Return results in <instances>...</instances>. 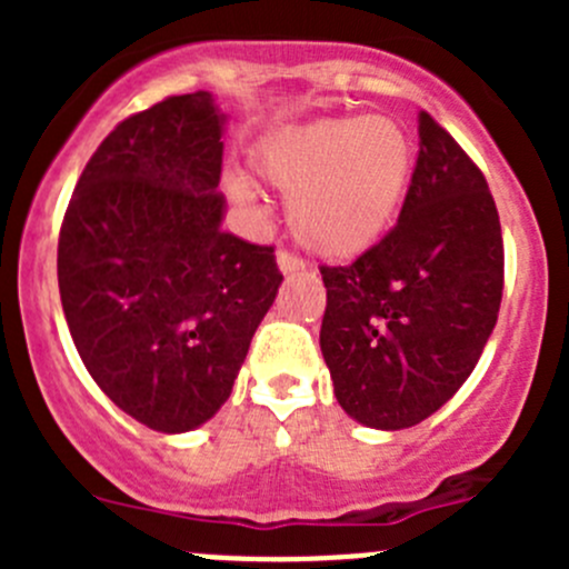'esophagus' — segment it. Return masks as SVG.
Returning a JSON list of instances; mask_svg holds the SVG:
<instances>
[{
    "label": "esophagus",
    "instance_id": "1",
    "mask_svg": "<svg viewBox=\"0 0 569 569\" xmlns=\"http://www.w3.org/2000/svg\"><path fill=\"white\" fill-rule=\"evenodd\" d=\"M306 267V263L300 261V258L295 256V252H289V250H280L278 252V269L283 274H295V272H300V269Z\"/></svg>",
    "mask_w": 569,
    "mask_h": 569
}]
</instances>
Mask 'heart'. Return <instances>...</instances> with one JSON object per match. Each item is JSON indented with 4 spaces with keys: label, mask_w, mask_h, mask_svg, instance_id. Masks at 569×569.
I'll return each instance as SVG.
<instances>
[{
    "label": "heart",
    "mask_w": 569,
    "mask_h": 569,
    "mask_svg": "<svg viewBox=\"0 0 569 569\" xmlns=\"http://www.w3.org/2000/svg\"><path fill=\"white\" fill-rule=\"evenodd\" d=\"M416 142L391 114H341L274 131L256 157L269 187L289 194L297 242L325 261H355L382 242L407 198ZM237 203H252L244 176L226 178Z\"/></svg>",
    "instance_id": "heart-1"
}]
</instances>
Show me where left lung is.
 Listing matches in <instances>:
<instances>
[{
  "instance_id": "1",
  "label": "left lung",
  "mask_w": 569,
  "mask_h": 569,
  "mask_svg": "<svg viewBox=\"0 0 569 569\" xmlns=\"http://www.w3.org/2000/svg\"><path fill=\"white\" fill-rule=\"evenodd\" d=\"M321 355L338 405L363 427H416L476 369L501 308V222L481 170L427 112L396 228L349 267H321Z\"/></svg>"
}]
</instances>
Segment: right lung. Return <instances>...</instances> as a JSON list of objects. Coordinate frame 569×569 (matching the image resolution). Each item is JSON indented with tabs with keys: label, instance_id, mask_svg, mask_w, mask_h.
<instances>
[{
	"label": "right lung",
	"instance_id": "right-lung-1",
	"mask_svg": "<svg viewBox=\"0 0 569 569\" xmlns=\"http://www.w3.org/2000/svg\"><path fill=\"white\" fill-rule=\"evenodd\" d=\"M209 90L114 126L82 170L57 248L62 313L84 369L126 416L192 432L233 391L283 274L222 231V134Z\"/></svg>",
	"mask_w": 569,
	"mask_h": 569
}]
</instances>
